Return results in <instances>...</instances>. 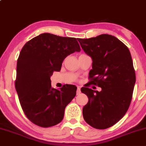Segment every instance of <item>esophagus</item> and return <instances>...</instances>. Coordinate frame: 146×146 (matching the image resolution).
<instances>
[{
    "label": "esophagus",
    "instance_id": "obj_1",
    "mask_svg": "<svg viewBox=\"0 0 146 146\" xmlns=\"http://www.w3.org/2000/svg\"><path fill=\"white\" fill-rule=\"evenodd\" d=\"M80 93H81V90H80V86H78V89H77V95L80 94Z\"/></svg>",
    "mask_w": 146,
    "mask_h": 146
}]
</instances>
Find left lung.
<instances>
[{
  "instance_id": "1",
  "label": "left lung",
  "mask_w": 146,
  "mask_h": 146,
  "mask_svg": "<svg viewBox=\"0 0 146 146\" xmlns=\"http://www.w3.org/2000/svg\"><path fill=\"white\" fill-rule=\"evenodd\" d=\"M78 41L93 60L90 82L102 88L100 92L81 88L88 98L82 110L83 117L95 128H110L124 116L132 100L136 75L130 52L111 35L80 38Z\"/></svg>"
}]
</instances>
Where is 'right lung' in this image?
I'll use <instances>...</instances> for the list:
<instances>
[{
    "label": "right lung",
    "mask_w": 146,
    "mask_h": 146,
    "mask_svg": "<svg viewBox=\"0 0 146 146\" xmlns=\"http://www.w3.org/2000/svg\"><path fill=\"white\" fill-rule=\"evenodd\" d=\"M80 51L76 38L48 33L32 38L22 48L15 87L25 115L36 125L48 128L63 119L77 87L66 84L56 89L51 87L50 78L53 71H60L66 56Z\"/></svg>",
    "instance_id": "obj_1"
}]
</instances>
